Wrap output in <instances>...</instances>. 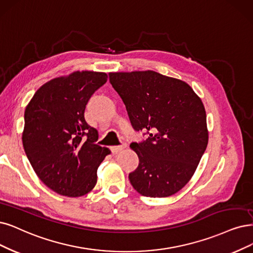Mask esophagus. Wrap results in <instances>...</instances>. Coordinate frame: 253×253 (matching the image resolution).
<instances>
[{"mask_svg": "<svg viewBox=\"0 0 253 253\" xmlns=\"http://www.w3.org/2000/svg\"><path fill=\"white\" fill-rule=\"evenodd\" d=\"M126 147H127V146L124 144V145H121V146H114V147H111L110 149H111V152H112V153L117 154V153L121 152L122 150H124V149H125Z\"/></svg>", "mask_w": 253, "mask_h": 253, "instance_id": "1", "label": "esophagus"}]
</instances>
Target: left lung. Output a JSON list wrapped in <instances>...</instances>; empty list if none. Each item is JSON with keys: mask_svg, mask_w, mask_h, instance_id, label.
<instances>
[{"mask_svg": "<svg viewBox=\"0 0 253 253\" xmlns=\"http://www.w3.org/2000/svg\"><path fill=\"white\" fill-rule=\"evenodd\" d=\"M111 85L126 105L135 130L149 137L130 148L137 169L129 174L136 192L165 198L193 177L209 143L207 112L188 83L154 71L109 73Z\"/></svg>", "mask_w": 253, "mask_h": 253, "instance_id": "obj_1", "label": "left lung"}]
</instances>
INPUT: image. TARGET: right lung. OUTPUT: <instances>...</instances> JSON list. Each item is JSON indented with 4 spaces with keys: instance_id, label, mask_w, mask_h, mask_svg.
I'll return each mask as SVG.
<instances>
[{
    "instance_id": "1",
    "label": "right lung",
    "mask_w": 253,
    "mask_h": 253,
    "mask_svg": "<svg viewBox=\"0 0 253 253\" xmlns=\"http://www.w3.org/2000/svg\"><path fill=\"white\" fill-rule=\"evenodd\" d=\"M107 78L106 73L93 71L54 78L26 106L25 153L39 178L59 195L75 198L88 194L97 183L100 164L110 154L108 148L95 144L97 129L84 119L89 98Z\"/></svg>"
}]
</instances>
